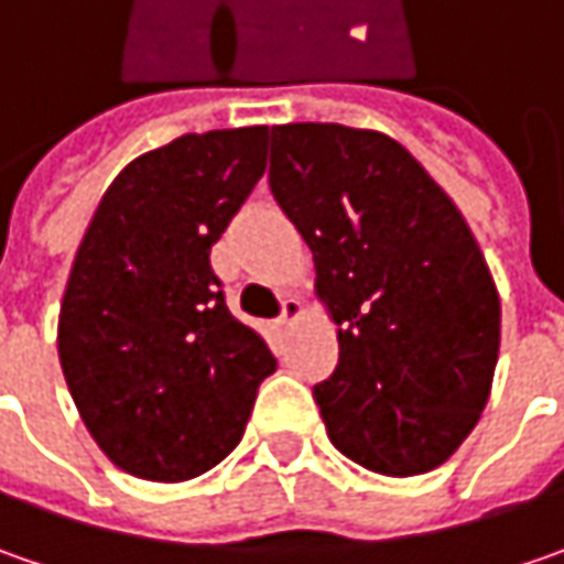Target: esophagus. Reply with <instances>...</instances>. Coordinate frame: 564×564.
<instances>
[{
    "instance_id": "esophagus-1",
    "label": "esophagus",
    "mask_w": 564,
    "mask_h": 564,
    "mask_svg": "<svg viewBox=\"0 0 564 564\" xmlns=\"http://www.w3.org/2000/svg\"><path fill=\"white\" fill-rule=\"evenodd\" d=\"M306 315V306L296 300V296H286L283 300V308H281V325H293V322H300Z\"/></svg>"
}]
</instances>
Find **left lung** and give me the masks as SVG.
Wrapping results in <instances>:
<instances>
[{
  "label": "left lung",
  "mask_w": 564,
  "mask_h": 564,
  "mask_svg": "<svg viewBox=\"0 0 564 564\" xmlns=\"http://www.w3.org/2000/svg\"><path fill=\"white\" fill-rule=\"evenodd\" d=\"M271 192L312 249L340 359L315 401L330 445L381 477L445 464L489 401L502 303L464 214L401 141L271 129Z\"/></svg>",
  "instance_id": "left-lung-1"
}]
</instances>
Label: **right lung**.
I'll return each instance as SVG.
<instances>
[{
    "label": "right lung",
    "instance_id": "add662e5",
    "mask_svg": "<svg viewBox=\"0 0 564 564\" xmlns=\"http://www.w3.org/2000/svg\"><path fill=\"white\" fill-rule=\"evenodd\" d=\"M264 158L268 126L176 138L112 180L82 236L59 308L62 376L97 448L132 477L208 474L278 369L210 271Z\"/></svg>",
    "mask_w": 564,
    "mask_h": 564
}]
</instances>
